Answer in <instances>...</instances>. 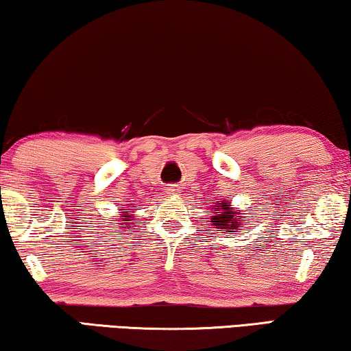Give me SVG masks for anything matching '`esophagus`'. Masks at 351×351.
I'll list each match as a JSON object with an SVG mask.
<instances>
[{
	"label": "esophagus",
	"instance_id": "1",
	"mask_svg": "<svg viewBox=\"0 0 351 351\" xmlns=\"http://www.w3.org/2000/svg\"><path fill=\"white\" fill-rule=\"evenodd\" d=\"M167 193H169V195H172V193H176V186H169V188H167Z\"/></svg>",
	"mask_w": 351,
	"mask_h": 351
}]
</instances>
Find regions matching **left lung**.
I'll use <instances>...</instances> for the list:
<instances>
[{
    "label": "left lung",
    "mask_w": 351,
    "mask_h": 351,
    "mask_svg": "<svg viewBox=\"0 0 351 351\" xmlns=\"http://www.w3.org/2000/svg\"><path fill=\"white\" fill-rule=\"evenodd\" d=\"M212 217H210V225L217 228L218 231H225L228 234L237 232V228L245 225L247 218L243 217L241 210H236L231 207V202L226 199L215 201V204L212 207Z\"/></svg>",
    "instance_id": "left-lung-1"
}]
</instances>
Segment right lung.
I'll return each instance as SVG.
<instances>
[{
  "instance_id": "1",
  "label": "right lung",
  "mask_w": 351,
  "mask_h": 351,
  "mask_svg": "<svg viewBox=\"0 0 351 351\" xmlns=\"http://www.w3.org/2000/svg\"><path fill=\"white\" fill-rule=\"evenodd\" d=\"M130 211L132 212L131 214L129 213ZM133 215H134L133 210L126 209V207H123V209H120L119 217H120V221H121V223H119V225H121V226H120L121 230H130L131 225H136V223L133 221V220H134Z\"/></svg>"
}]
</instances>
